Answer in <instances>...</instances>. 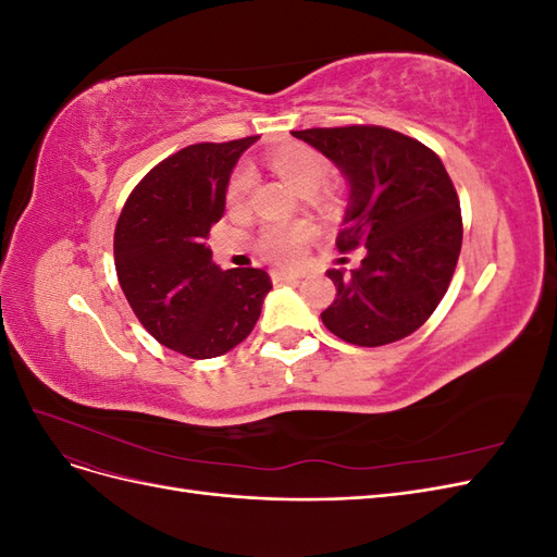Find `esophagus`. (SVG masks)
I'll list each match as a JSON object with an SVG mask.
<instances>
[{
    "label": "esophagus",
    "instance_id": "1",
    "mask_svg": "<svg viewBox=\"0 0 557 557\" xmlns=\"http://www.w3.org/2000/svg\"><path fill=\"white\" fill-rule=\"evenodd\" d=\"M297 278H301L299 272H272L274 283H288V281H297Z\"/></svg>",
    "mask_w": 557,
    "mask_h": 557
}]
</instances>
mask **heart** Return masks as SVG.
Segmentation results:
<instances>
[{
	"label": "heart",
	"instance_id": "1",
	"mask_svg": "<svg viewBox=\"0 0 557 557\" xmlns=\"http://www.w3.org/2000/svg\"><path fill=\"white\" fill-rule=\"evenodd\" d=\"M272 170L301 195L315 193L320 185L325 183L330 174L327 158L307 144H283L267 156ZM250 188V174L246 170H237L227 183V205L242 207ZM311 239L309 225H283V223H269L258 234L256 248L262 258L276 264H290L295 262L305 246Z\"/></svg>",
	"mask_w": 557,
	"mask_h": 557
}]
</instances>
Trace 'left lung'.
Instances as JSON below:
<instances>
[{
  "label": "left lung",
  "instance_id": "8db88e82",
  "mask_svg": "<svg viewBox=\"0 0 557 557\" xmlns=\"http://www.w3.org/2000/svg\"><path fill=\"white\" fill-rule=\"evenodd\" d=\"M330 158L350 185L336 237L362 250L356 269H327L336 299L325 327L356 346H385L416 332L440 307L462 248L458 193L440 156L379 125L293 132Z\"/></svg>",
  "mask_w": 557,
  "mask_h": 557
}]
</instances>
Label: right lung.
Returning <instances> with one entry per match:
<instances>
[{
    "mask_svg": "<svg viewBox=\"0 0 557 557\" xmlns=\"http://www.w3.org/2000/svg\"><path fill=\"white\" fill-rule=\"evenodd\" d=\"M256 139L178 150L139 181L117 218L115 272L134 315L162 346L193 360L242 344L272 290L264 269L223 272L205 244L223 218L234 164Z\"/></svg>",
    "mask_w": 557,
    "mask_h": 557,
    "instance_id": "obj_1",
    "label": "right lung"
}]
</instances>
